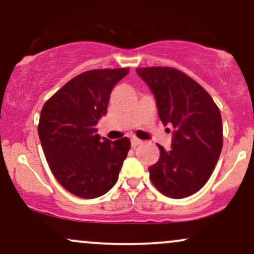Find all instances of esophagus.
Wrapping results in <instances>:
<instances>
[{"instance_id":"1","label":"esophagus","mask_w":254,"mask_h":254,"mask_svg":"<svg viewBox=\"0 0 254 254\" xmlns=\"http://www.w3.org/2000/svg\"><path fill=\"white\" fill-rule=\"evenodd\" d=\"M138 144H141V140H138V138H131V147H132V148H136Z\"/></svg>"}]
</instances>
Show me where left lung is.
<instances>
[{
    "label": "left lung",
    "instance_id": "1",
    "mask_svg": "<svg viewBox=\"0 0 254 254\" xmlns=\"http://www.w3.org/2000/svg\"><path fill=\"white\" fill-rule=\"evenodd\" d=\"M157 101L164 125L175 129L170 150L158 144L160 157L148 169L153 186L171 199L202 188L212 175L223 147L222 116L207 91L174 67L136 69Z\"/></svg>",
    "mask_w": 254,
    "mask_h": 254
}]
</instances>
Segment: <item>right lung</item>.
<instances>
[{
	"label": "right lung",
	"mask_w": 254,
	"mask_h": 254,
	"mask_svg": "<svg viewBox=\"0 0 254 254\" xmlns=\"http://www.w3.org/2000/svg\"><path fill=\"white\" fill-rule=\"evenodd\" d=\"M129 68L90 69L72 78L41 111L38 136L53 175L66 190L84 199L107 193L118 181L130 140L96 133L113 86Z\"/></svg>",
	"instance_id": "add662e5"
}]
</instances>
